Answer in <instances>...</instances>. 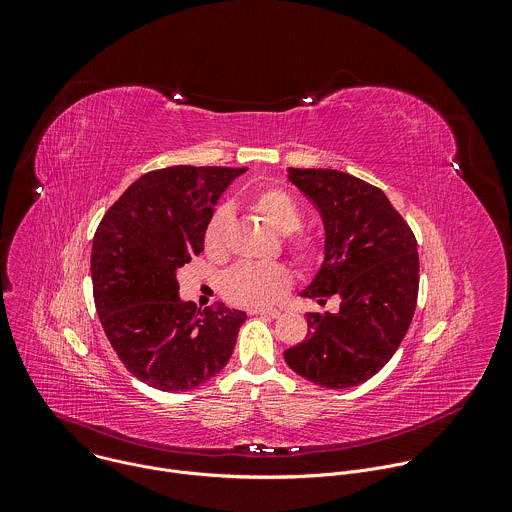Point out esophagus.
<instances>
[{
    "label": "esophagus",
    "mask_w": 512,
    "mask_h": 512,
    "mask_svg": "<svg viewBox=\"0 0 512 512\" xmlns=\"http://www.w3.org/2000/svg\"><path fill=\"white\" fill-rule=\"evenodd\" d=\"M251 316H269V318H279L281 316V312L279 310H275V308H255V310H251L249 312Z\"/></svg>",
    "instance_id": "34e87169"
}]
</instances>
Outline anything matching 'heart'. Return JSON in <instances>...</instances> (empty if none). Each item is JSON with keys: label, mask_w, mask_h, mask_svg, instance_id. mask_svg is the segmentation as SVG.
I'll return each instance as SVG.
<instances>
[{"label": "heart", "mask_w": 512, "mask_h": 512, "mask_svg": "<svg viewBox=\"0 0 512 512\" xmlns=\"http://www.w3.org/2000/svg\"><path fill=\"white\" fill-rule=\"evenodd\" d=\"M247 206L263 221L287 235V251L298 263L314 265L322 257V245L316 237L296 233L304 223V208L298 198L281 186H263L247 196ZM229 227V212L218 208L204 227V251L218 259L225 255V237ZM291 285V273L281 263H239L223 277V296L237 306L259 308L277 302Z\"/></svg>", "instance_id": "1"}]
</instances>
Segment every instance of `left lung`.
Returning a JSON list of instances; mask_svg holds the SVG:
<instances>
[{
	"instance_id": "1",
	"label": "left lung",
	"mask_w": 512,
	"mask_h": 512,
	"mask_svg": "<svg viewBox=\"0 0 512 512\" xmlns=\"http://www.w3.org/2000/svg\"><path fill=\"white\" fill-rule=\"evenodd\" d=\"M287 178L320 210L324 261L304 298L340 296L338 314L308 312L306 340L283 352L291 371L326 389L375 377L413 320L417 241L385 192L338 170L289 168Z\"/></svg>"
}]
</instances>
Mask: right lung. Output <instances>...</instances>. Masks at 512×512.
<instances>
[{
	"mask_svg": "<svg viewBox=\"0 0 512 512\" xmlns=\"http://www.w3.org/2000/svg\"><path fill=\"white\" fill-rule=\"evenodd\" d=\"M247 168L172 166L143 174L105 212L91 253L101 326L141 383L168 393L204 385L229 362L247 320L225 304L196 310L178 269L204 249L216 200Z\"/></svg>",
	"mask_w": 512,
	"mask_h": 512,
	"instance_id": "obj_1",
	"label": "right lung"
}]
</instances>
